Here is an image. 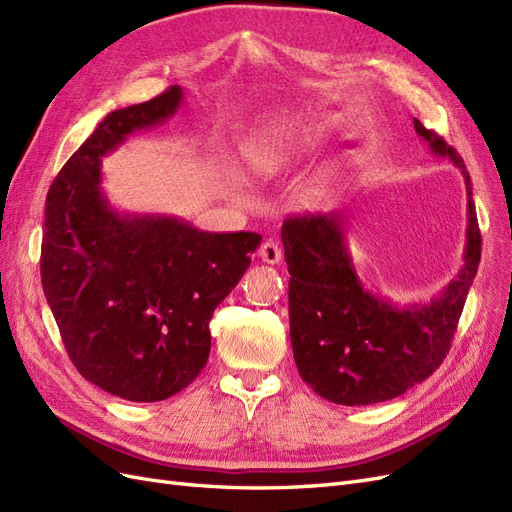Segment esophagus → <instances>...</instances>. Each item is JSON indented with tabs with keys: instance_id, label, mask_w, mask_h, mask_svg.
Wrapping results in <instances>:
<instances>
[{
	"instance_id": "34e87169",
	"label": "esophagus",
	"mask_w": 512,
	"mask_h": 512,
	"mask_svg": "<svg viewBox=\"0 0 512 512\" xmlns=\"http://www.w3.org/2000/svg\"><path fill=\"white\" fill-rule=\"evenodd\" d=\"M258 256L262 262H267V265H277V262L282 260V247L269 239L260 245Z\"/></svg>"
}]
</instances>
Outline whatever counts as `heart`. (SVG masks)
Listing matches in <instances>:
<instances>
[{
  "instance_id": "b5f03b06",
  "label": "heart",
  "mask_w": 512,
  "mask_h": 512,
  "mask_svg": "<svg viewBox=\"0 0 512 512\" xmlns=\"http://www.w3.org/2000/svg\"><path fill=\"white\" fill-rule=\"evenodd\" d=\"M320 134L305 132V134H277V136H254L243 143V158L256 175L271 177L284 170L301 147L314 143ZM333 188L331 173H320L309 179L303 188V198L307 203H322Z\"/></svg>"
}]
</instances>
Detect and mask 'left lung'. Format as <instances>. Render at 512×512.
Masks as SVG:
<instances>
[{
    "label": "left lung",
    "mask_w": 512,
    "mask_h": 512,
    "mask_svg": "<svg viewBox=\"0 0 512 512\" xmlns=\"http://www.w3.org/2000/svg\"><path fill=\"white\" fill-rule=\"evenodd\" d=\"M431 153L466 179L468 228L463 267L436 297L399 305L371 292L348 250V218L339 213L288 218V314L294 363L305 384L342 406H369L404 395L440 367L480 262L472 181L457 151L414 119Z\"/></svg>",
    "instance_id": "1"
}]
</instances>
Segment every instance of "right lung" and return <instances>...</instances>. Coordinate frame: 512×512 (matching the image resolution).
<instances>
[{"label": "right lung", "instance_id": "1", "mask_svg": "<svg viewBox=\"0 0 512 512\" xmlns=\"http://www.w3.org/2000/svg\"><path fill=\"white\" fill-rule=\"evenodd\" d=\"M179 85L108 113L59 170L44 211L42 288L70 361L102 391L162 401L192 384L211 350L209 320L262 237L205 232L164 213H121L102 190V158L162 126Z\"/></svg>", "mask_w": 512, "mask_h": 512}]
</instances>
